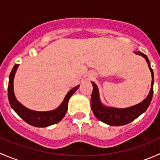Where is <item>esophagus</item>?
Returning a JSON list of instances; mask_svg holds the SVG:
<instances>
[{"mask_svg": "<svg viewBox=\"0 0 160 160\" xmlns=\"http://www.w3.org/2000/svg\"><path fill=\"white\" fill-rule=\"evenodd\" d=\"M93 77H93V75H91V76H90V79L93 78Z\"/></svg>", "mask_w": 160, "mask_h": 160, "instance_id": "obj_1", "label": "esophagus"}]
</instances>
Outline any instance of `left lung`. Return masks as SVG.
Listing matches in <instances>:
<instances>
[{"label":"left lung","mask_w":160,"mask_h":160,"mask_svg":"<svg viewBox=\"0 0 160 160\" xmlns=\"http://www.w3.org/2000/svg\"><path fill=\"white\" fill-rule=\"evenodd\" d=\"M135 54L142 56L146 59L152 74L151 89L149 90L148 96L139 104L125 108L108 107L103 104L100 99L99 90L98 86L93 82H91L93 85V92L90 99V107L95 117L107 125H112V126H121L130 123L147 110L151 102L153 94V84H154V75H153L152 70L150 67L149 59L144 53L141 52H136Z\"/></svg>","instance_id":"obj_1"}]
</instances>
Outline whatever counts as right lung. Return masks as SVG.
Instances as JSON below:
<instances>
[{"mask_svg":"<svg viewBox=\"0 0 160 160\" xmlns=\"http://www.w3.org/2000/svg\"><path fill=\"white\" fill-rule=\"evenodd\" d=\"M18 67V64H15L13 67L12 70H11L10 76H9L8 96V101L9 103H10V105L12 108L13 110L15 111L25 122L32 125V126L38 127V128L48 127L60 122L64 118L67 111V109H68L69 100L80 86L78 85V86L71 89L67 93L65 98L60 104V105L57 108L54 109V110L47 111H37L31 110V109L25 107L22 104H21L18 101L17 98H15V95H14V79L16 71H17Z\"/></svg>","mask_w":160,"mask_h":160,"instance_id":"1","label":"right lung"}]
</instances>
